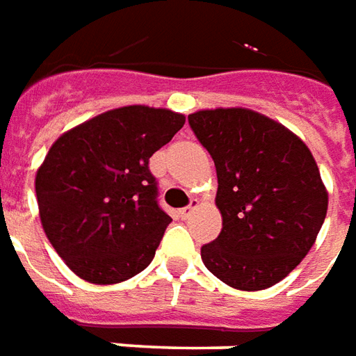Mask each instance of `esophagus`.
Here are the masks:
<instances>
[{"label": "esophagus", "instance_id": "obj_1", "mask_svg": "<svg viewBox=\"0 0 356 356\" xmlns=\"http://www.w3.org/2000/svg\"><path fill=\"white\" fill-rule=\"evenodd\" d=\"M195 207H197V201H193V199H191L190 205L184 207V209H180V211H178V214H180V218H182V220H186V218H190L191 213H193V209H195Z\"/></svg>", "mask_w": 356, "mask_h": 356}]
</instances>
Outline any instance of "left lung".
I'll use <instances>...</instances> for the list:
<instances>
[{"label":"left lung","instance_id":"8db88e82","mask_svg":"<svg viewBox=\"0 0 356 356\" xmlns=\"http://www.w3.org/2000/svg\"><path fill=\"white\" fill-rule=\"evenodd\" d=\"M216 166L218 238L201 259L224 284L257 291L305 259L326 218L327 193L311 151L286 126L249 109L188 117Z\"/></svg>","mask_w":356,"mask_h":356}]
</instances>
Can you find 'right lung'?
<instances>
[{
	"instance_id": "add662e5",
	"label": "right lung",
	"mask_w": 356,
	"mask_h": 356,
	"mask_svg": "<svg viewBox=\"0 0 356 356\" xmlns=\"http://www.w3.org/2000/svg\"><path fill=\"white\" fill-rule=\"evenodd\" d=\"M186 122L168 109L130 105L63 134L36 174L40 218L70 270L118 284L147 268L172 218L159 205L151 155Z\"/></svg>"
}]
</instances>
